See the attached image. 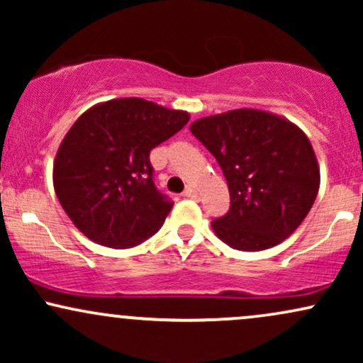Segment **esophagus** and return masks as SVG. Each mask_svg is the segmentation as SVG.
Returning <instances> with one entry per match:
<instances>
[{
  "mask_svg": "<svg viewBox=\"0 0 363 363\" xmlns=\"http://www.w3.org/2000/svg\"><path fill=\"white\" fill-rule=\"evenodd\" d=\"M182 196H186V198H198V193H196L194 187L187 186L184 189V193H182Z\"/></svg>",
  "mask_w": 363,
  "mask_h": 363,
  "instance_id": "34e87169",
  "label": "esophagus"
}]
</instances>
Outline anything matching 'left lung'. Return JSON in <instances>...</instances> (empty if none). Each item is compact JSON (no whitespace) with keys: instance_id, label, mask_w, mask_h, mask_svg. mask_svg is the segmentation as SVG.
I'll list each match as a JSON object with an SVG mask.
<instances>
[{"instance_id":"left-lung-1","label":"left lung","mask_w":363,"mask_h":363,"mask_svg":"<svg viewBox=\"0 0 363 363\" xmlns=\"http://www.w3.org/2000/svg\"><path fill=\"white\" fill-rule=\"evenodd\" d=\"M189 129L227 179L230 210L211 223L218 239L239 251H264L297 230L320 182L314 148L297 124L242 107L194 121Z\"/></svg>"}]
</instances>
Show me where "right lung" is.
Segmentation results:
<instances>
[{"label":"right lung","instance_id":"right-lung-1","mask_svg":"<svg viewBox=\"0 0 363 363\" xmlns=\"http://www.w3.org/2000/svg\"><path fill=\"white\" fill-rule=\"evenodd\" d=\"M187 121L189 112L138 97L99 102L74 121L54 158L52 184L83 235L126 249L155 234L172 201L153 184L150 152Z\"/></svg>","mask_w":363,"mask_h":363}]
</instances>
